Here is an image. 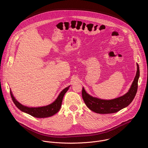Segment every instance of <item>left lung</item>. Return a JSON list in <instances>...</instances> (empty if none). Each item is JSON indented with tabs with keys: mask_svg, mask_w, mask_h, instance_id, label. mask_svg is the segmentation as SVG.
Listing matches in <instances>:
<instances>
[{
	"mask_svg": "<svg viewBox=\"0 0 148 148\" xmlns=\"http://www.w3.org/2000/svg\"><path fill=\"white\" fill-rule=\"evenodd\" d=\"M137 71L129 90L126 94L116 98L105 100L93 97L88 94L83 87L82 97L85 104L92 111L98 114L116 113L129 106L133 100L138 89V82L140 76L139 66L136 63Z\"/></svg>",
	"mask_w": 148,
	"mask_h": 148,
	"instance_id": "obj_1",
	"label": "left lung"
}]
</instances>
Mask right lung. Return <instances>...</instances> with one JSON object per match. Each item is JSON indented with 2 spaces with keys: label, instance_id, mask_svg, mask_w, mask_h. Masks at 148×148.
<instances>
[{
  "label": "right lung",
  "instance_id": "add662e5",
  "mask_svg": "<svg viewBox=\"0 0 148 148\" xmlns=\"http://www.w3.org/2000/svg\"><path fill=\"white\" fill-rule=\"evenodd\" d=\"M70 87V85L60 92L58 97L52 103L49 105L40 107H28L23 106L16 99L14 98L12 92L10 89V95L12 99L14 102V104L16 106L21 110V112L28 114L29 115L37 118H44L53 116L56 113H58L62 106L64 96L66 92H67Z\"/></svg>",
  "mask_w": 148,
  "mask_h": 148
}]
</instances>
